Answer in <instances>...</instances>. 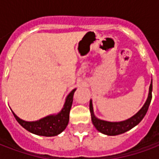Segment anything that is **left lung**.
<instances>
[{
  "mask_svg": "<svg viewBox=\"0 0 159 159\" xmlns=\"http://www.w3.org/2000/svg\"><path fill=\"white\" fill-rule=\"evenodd\" d=\"M152 82H151L148 97H147V101L144 104L142 108L135 115H134L133 117H131L129 119L124 120V121H121V122H107V121L97 118L93 114L92 100H90L89 109L93 126L95 127L96 129L100 131V133L107 134V135H117V134H121L129 131L132 128L136 126L137 124L143 119L145 115L147 114V110L150 106L151 100H152Z\"/></svg>",
  "mask_w": 159,
  "mask_h": 159,
  "instance_id": "1",
  "label": "left lung"
}]
</instances>
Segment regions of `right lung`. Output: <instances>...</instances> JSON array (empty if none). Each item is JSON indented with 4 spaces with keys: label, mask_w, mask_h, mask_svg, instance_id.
<instances>
[{
    "label": "right lung",
    "mask_w": 159,
    "mask_h": 159,
    "mask_svg": "<svg viewBox=\"0 0 159 159\" xmlns=\"http://www.w3.org/2000/svg\"><path fill=\"white\" fill-rule=\"evenodd\" d=\"M76 91V89H73L66 97V102L64 107L60 112L56 115H50L45 117L42 119L37 120L35 122H27L20 119L15 113L12 111L13 116L18 121V123L28 130L30 133L35 134L42 136H55L65 130L66 126L68 125L70 118V111L72 106L73 95Z\"/></svg>",
    "instance_id": "1"
}]
</instances>
